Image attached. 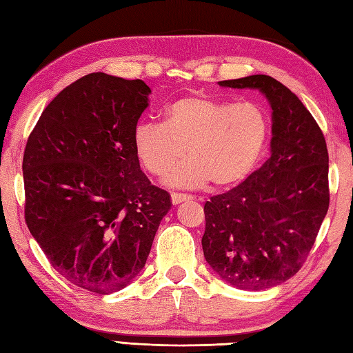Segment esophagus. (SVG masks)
Wrapping results in <instances>:
<instances>
[{
	"mask_svg": "<svg viewBox=\"0 0 353 353\" xmlns=\"http://www.w3.org/2000/svg\"><path fill=\"white\" fill-rule=\"evenodd\" d=\"M186 200H191V196H188V194H181V192H172L171 194L172 205H181L182 201H186Z\"/></svg>",
	"mask_w": 353,
	"mask_h": 353,
	"instance_id": "esophagus-1",
	"label": "esophagus"
}]
</instances>
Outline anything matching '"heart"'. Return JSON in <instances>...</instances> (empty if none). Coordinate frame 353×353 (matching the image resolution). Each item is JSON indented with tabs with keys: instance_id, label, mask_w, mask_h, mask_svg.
Listing matches in <instances>:
<instances>
[{
	"instance_id": "obj_1",
	"label": "heart",
	"mask_w": 353,
	"mask_h": 353,
	"mask_svg": "<svg viewBox=\"0 0 353 353\" xmlns=\"http://www.w3.org/2000/svg\"><path fill=\"white\" fill-rule=\"evenodd\" d=\"M270 121L259 104L186 95L170 103L163 124L141 121L133 152L147 172L183 188H234L249 177L267 147Z\"/></svg>"
}]
</instances>
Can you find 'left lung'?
Returning a JSON list of instances; mask_svg holds the SVG:
<instances>
[{
    "label": "left lung",
    "mask_w": 353,
    "mask_h": 353,
    "mask_svg": "<svg viewBox=\"0 0 353 353\" xmlns=\"http://www.w3.org/2000/svg\"><path fill=\"white\" fill-rule=\"evenodd\" d=\"M258 89L272 108L270 157L236 188L205 205V259L239 290H267L294 276L329 208L326 141L303 103L276 79L219 81Z\"/></svg>",
    "instance_id": "8db88e82"
}]
</instances>
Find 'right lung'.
<instances>
[{
    "instance_id": "add662e5",
    "label": "right lung",
    "mask_w": 353,
    "mask_h": 353,
    "mask_svg": "<svg viewBox=\"0 0 353 353\" xmlns=\"http://www.w3.org/2000/svg\"><path fill=\"white\" fill-rule=\"evenodd\" d=\"M150 94L142 80L88 74L45 108L26 145L30 234L59 274L97 294L141 273L172 205L133 152Z\"/></svg>"
}]
</instances>
